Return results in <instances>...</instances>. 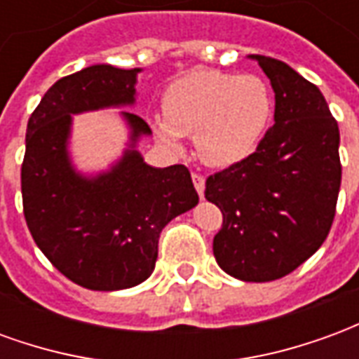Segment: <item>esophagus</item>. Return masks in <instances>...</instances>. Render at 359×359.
<instances>
[{
    "instance_id": "esophagus-1",
    "label": "esophagus",
    "mask_w": 359,
    "mask_h": 359,
    "mask_svg": "<svg viewBox=\"0 0 359 359\" xmlns=\"http://www.w3.org/2000/svg\"><path fill=\"white\" fill-rule=\"evenodd\" d=\"M192 180H194V187H196V190H198L200 198H203V190H205V179H203L202 175H198V172H192Z\"/></svg>"
}]
</instances>
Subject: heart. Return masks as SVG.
I'll use <instances>...</instances> for the list:
<instances>
[{
    "label": "heart",
    "mask_w": 359,
    "mask_h": 359,
    "mask_svg": "<svg viewBox=\"0 0 359 359\" xmlns=\"http://www.w3.org/2000/svg\"><path fill=\"white\" fill-rule=\"evenodd\" d=\"M163 113L151 121L161 140L179 146L180 136H196L203 163L229 167L259 146L273 117V94L256 74L200 69L169 84Z\"/></svg>",
    "instance_id": "1"
}]
</instances>
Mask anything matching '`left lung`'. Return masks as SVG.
<instances>
[{
  "mask_svg": "<svg viewBox=\"0 0 359 359\" xmlns=\"http://www.w3.org/2000/svg\"><path fill=\"white\" fill-rule=\"evenodd\" d=\"M257 61L275 92V125L256 151L205 180L223 213L213 238L221 269L246 283L292 273L331 231L339 200L340 134L316 84L283 61Z\"/></svg>",
  "mask_w": 359,
  "mask_h": 359,
  "instance_id": "left-lung-1",
  "label": "left lung"
}]
</instances>
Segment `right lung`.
I'll list each match as a JSON object with an SVG mask.
<instances>
[{"instance_id": "1", "label": "right lung", "mask_w": 359, "mask_h": 359, "mask_svg": "<svg viewBox=\"0 0 359 359\" xmlns=\"http://www.w3.org/2000/svg\"><path fill=\"white\" fill-rule=\"evenodd\" d=\"M142 69L92 65L59 79L28 118L20 169L22 208L36 246L67 278L90 290L144 283L163 226L198 203L184 165L151 167L136 144L148 123L121 111L128 146L107 171H76L69 154L73 115L136 102Z\"/></svg>"}]
</instances>
